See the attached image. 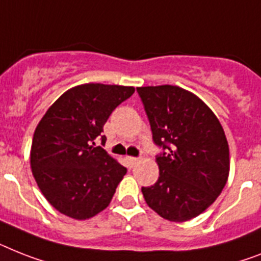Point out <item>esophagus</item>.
<instances>
[{"label":"esophagus","mask_w":261,"mask_h":261,"mask_svg":"<svg viewBox=\"0 0 261 261\" xmlns=\"http://www.w3.org/2000/svg\"><path fill=\"white\" fill-rule=\"evenodd\" d=\"M126 161H128L129 167L132 168L133 165H136L139 163V159H137V157H126Z\"/></svg>","instance_id":"esophagus-1"}]
</instances>
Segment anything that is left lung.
<instances>
[{
	"instance_id": "8db88e82",
	"label": "left lung",
	"mask_w": 261,
	"mask_h": 261,
	"mask_svg": "<svg viewBox=\"0 0 261 261\" xmlns=\"http://www.w3.org/2000/svg\"><path fill=\"white\" fill-rule=\"evenodd\" d=\"M163 153L157 154V181L143 187L146 204L169 221L191 220L213 204L227 184L229 148L210 108L173 85L137 88Z\"/></svg>"
}]
</instances>
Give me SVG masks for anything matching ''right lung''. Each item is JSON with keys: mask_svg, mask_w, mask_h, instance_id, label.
Here are the masks:
<instances>
[{"mask_svg": "<svg viewBox=\"0 0 261 261\" xmlns=\"http://www.w3.org/2000/svg\"><path fill=\"white\" fill-rule=\"evenodd\" d=\"M133 87L84 84L62 94L34 130L30 167L38 188L58 212L87 220L104 211L126 168L96 145H105L112 112Z\"/></svg>", "mask_w": 261, "mask_h": 261, "instance_id": "obj_1", "label": "right lung"}]
</instances>
